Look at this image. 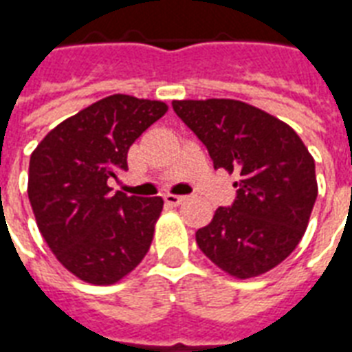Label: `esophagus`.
<instances>
[{
  "mask_svg": "<svg viewBox=\"0 0 352 352\" xmlns=\"http://www.w3.org/2000/svg\"><path fill=\"white\" fill-rule=\"evenodd\" d=\"M185 200V196H179V195H167L165 196V201H167L168 206H179L182 201Z\"/></svg>",
  "mask_w": 352,
  "mask_h": 352,
  "instance_id": "1",
  "label": "esophagus"
}]
</instances>
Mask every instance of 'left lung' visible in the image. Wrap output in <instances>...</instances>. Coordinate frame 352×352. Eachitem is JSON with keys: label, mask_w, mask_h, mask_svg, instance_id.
<instances>
[{"label": "left lung", "mask_w": 352, "mask_h": 352, "mask_svg": "<svg viewBox=\"0 0 352 352\" xmlns=\"http://www.w3.org/2000/svg\"><path fill=\"white\" fill-rule=\"evenodd\" d=\"M214 168L239 173L236 198L196 231L207 258L236 279L257 277L296 250L318 196L314 157L287 122L233 99L173 100Z\"/></svg>", "instance_id": "1"}]
</instances>
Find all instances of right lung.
<instances>
[{"mask_svg": "<svg viewBox=\"0 0 352 352\" xmlns=\"http://www.w3.org/2000/svg\"><path fill=\"white\" fill-rule=\"evenodd\" d=\"M162 100L110 95L54 126L29 162V201L38 230L65 270L113 285L148 252L163 200L111 192L128 170V148L167 113Z\"/></svg>", "mask_w": 352, "mask_h": 352, "instance_id": "add662e5", "label": "right lung"}]
</instances>
